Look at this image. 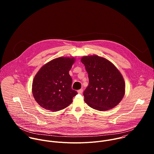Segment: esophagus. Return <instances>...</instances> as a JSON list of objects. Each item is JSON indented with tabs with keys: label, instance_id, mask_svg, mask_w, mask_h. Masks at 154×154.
Instances as JSON below:
<instances>
[{
	"label": "esophagus",
	"instance_id": "esophagus-1",
	"mask_svg": "<svg viewBox=\"0 0 154 154\" xmlns=\"http://www.w3.org/2000/svg\"><path fill=\"white\" fill-rule=\"evenodd\" d=\"M77 92H78V93H79V94H82V93H83V90H82V89H80V90H78V91H77Z\"/></svg>",
	"mask_w": 154,
	"mask_h": 154
}]
</instances>
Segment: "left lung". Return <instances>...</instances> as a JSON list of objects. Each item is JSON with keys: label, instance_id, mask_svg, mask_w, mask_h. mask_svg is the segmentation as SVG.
I'll return each instance as SVG.
<instances>
[{"label": "left lung", "instance_id": "obj_1", "mask_svg": "<svg viewBox=\"0 0 154 154\" xmlns=\"http://www.w3.org/2000/svg\"><path fill=\"white\" fill-rule=\"evenodd\" d=\"M81 61L89 79L88 86L83 92L85 102L99 111L116 106L124 96L125 83L115 66L97 55L83 57Z\"/></svg>", "mask_w": 154, "mask_h": 154}]
</instances>
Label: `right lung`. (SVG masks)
Here are the masks:
<instances>
[{
	"label": "right lung",
	"mask_w": 154,
	"mask_h": 154,
	"mask_svg": "<svg viewBox=\"0 0 154 154\" xmlns=\"http://www.w3.org/2000/svg\"><path fill=\"white\" fill-rule=\"evenodd\" d=\"M74 58L59 57L45 64L33 81L32 93L37 103L53 112L68 106L77 92L72 89V79L69 71Z\"/></svg>",
	"instance_id": "obj_1"
}]
</instances>
